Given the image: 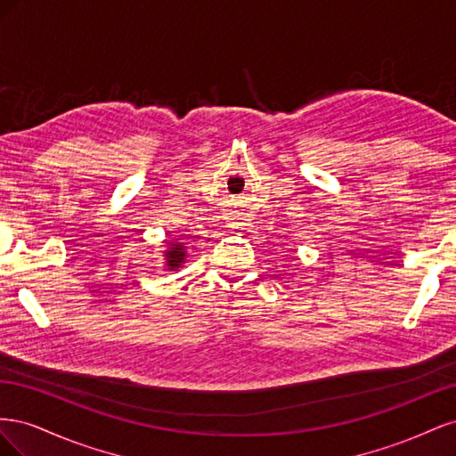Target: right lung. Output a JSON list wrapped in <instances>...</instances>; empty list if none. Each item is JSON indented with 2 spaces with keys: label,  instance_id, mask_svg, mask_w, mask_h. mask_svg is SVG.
<instances>
[{
  "label": "right lung",
  "instance_id": "obj_1",
  "mask_svg": "<svg viewBox=\"0 0 456 456\" xmlns=\"http://www.w3.org/2000/svg\"><path fill=\"white\" fill-rule=\"evenodd\" d=\"M184 258H186V249H184V243L181 241H169V249L165 251V262H167V270L175 272L184 265Z\"/></svg>",
  "mask_w": 456,
  "mask_h": 456
}]
</instances>
